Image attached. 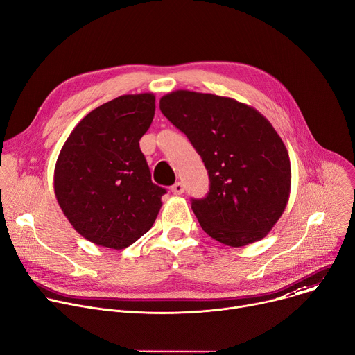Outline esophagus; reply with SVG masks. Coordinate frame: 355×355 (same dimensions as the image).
<instances>
[{
  "label": "esophagus",
  "mask_w": 355,
  "mask_h": 355,
  "mask_svg": "<svg viewBox=\"0 0 355 355\" xmlns=\"http://www.w3.org/2000/svg\"><path fill=\"white\" fill-rule=\"evenodd\" d=\"M171 193L174 196H181L184 193V185L182 182H175L173 187H171Z\"/></svg>",
  "instance_id": "1"
}]
</instances>
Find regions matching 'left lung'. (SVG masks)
<instances>
[{
    "label": "left lung",
    "instance_id": "obj_1",
    "mask_svg": "<svg viewBox=\"0 0 355 355\" xmlns=\"http://www.w3.org/2000/svg\"><path fill=\"white\" fill-rule=\"evenodd\" d=\"M161 112L201 155L209 191L193 200L201 228L230 247L264 239L290 197L288 151L267 118L228 97L188 89L159 100Z\"/></svg>",
    "mask_w": 355,
    "mask_h": 355
}]
</instances>
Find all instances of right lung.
Returning <instances> with one entry per match:
<instances>
[{"instance_id": "obj_1", "label": "right lung", "mask_w": 355, "mask_h": 355, "mask_svg": "<svg viewBox=\"0 0 355 355\" xmlns=\"http://www.w3.org/2000/svg\"><path fill=\"white\" fill-rule=\"evenodd\" d=\"M155 111L151 92L114 98L87 114L54 170L57 201L88 241L123 250L153 227L165 188L151 181L139 139Z\"/></svg>"}]
</instances>
